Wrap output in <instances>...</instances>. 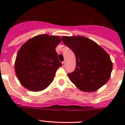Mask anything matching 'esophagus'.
<instances>
[{
	"mask_svg": "<svg viewBox=\"0 0 125 125\" xmlns=\"http://www.w3.org/2000/svg\"><path fill=\"white\" fill-rule=\"evenodd\" d=\"M62 66L63 67L65 66V62H62Z\"/></svg>",
	"mask_w": 125,
	"mask_h": 125,
	"instance_id": "esophagus-1",
	"label": "esophagus"
}]
</instances>
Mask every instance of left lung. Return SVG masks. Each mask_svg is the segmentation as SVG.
Listing matches in <instances>:
<instances>
[{
  "mask_svg": "<svg viewBox=\"0 0 125 125\" xmlns=\"http://www.w3.org/2000/svg\"><path fill=\"white\" fill-rule=\"evenodd\" d=\"M62 38L76 57L75 70L68 74L71 81L84 92H93L104 85L112 71L108 54L97 43L83 36Z\"/></svg>",
  "mask_w": 125,
  "mask_h": 125,
  "instance_id": "8db88e82",
  "label": "left lung"
}]
</instances>
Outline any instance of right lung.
Masks as SVG:
<instances>
[{
    "label": "right lung",
    "instance_id": "obj_1",
    "mask_svg": "<svg viewBox=\"0 0 125 125\" xmlns=\"http://www.w3.org/2000/svg\"><path fill=\"white\" fill-rule=\"evenodd\" d=\"M62 41L59 36L41 34L28 40L19 50L15 71L20 83L32 91L46 89L62 65L56 47Z\"/></svg>",
    "mask_w": 125,
    "mask_h": 125
}]
</instances>
